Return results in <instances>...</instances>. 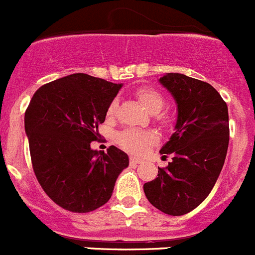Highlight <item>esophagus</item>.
I'll use <instances>...</instances> for the list:
<instances>
[{
  "label": "esophagus",
  "instance_id": "esophagus-1",
  "mask_svg": "<svg viewBox=\"0 0 255 255\" xmlns=\"http://www.w3.org/2000/svg\"><path fill=\"white\" fill-rule=\"evenodd\" d=\"M142 158L140 157H136V156H130V162L131 163H141L142 162Z\"/></svg>",
  "mask_w": 255,
  "mask_h": 255
}]
</instances>
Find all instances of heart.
<instances>
[{
	"label": "heart",
	"instance_id": "b5f03b06",
	"mask_svg": "<svg viewBox=\"0 0 255 255\" xmlns=\"http://www.w3.org/2000/svg\"><path fill=\"white\" fill-rule=\"evenodd\" d=\"M136 97L140 100L142 107L148 113H151V114H157L163 108V104H165V99H163L162 95L158 92H156L155 89H152V88H140L136 92ZM117 108L118 102L117 100H113L110 103L109 108H108V117H113L115 114V112H117ZM153 138L155 137H153L152 133L147 132V131L128 128V130L119 133V136H118V142H119V145L124 150L130 151V152L133 153H142L151 145Z\"/></svg>",
	"mask_w": 255,
	"mask_h": 255
}]
</instances>
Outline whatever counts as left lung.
<instances>
[{"label":"left lung","mask_w":255,"mask_h":255,"mask_svg":"<svg viewBox=\"0 0 255 255\" xmlns=\"http://www.w3.org/2000/svg\"><path fill=\"white\" fill-rule=\"evenodd\" d=\"M158 83L172 95L177 119L160 153L172 155L157 177L143 185L152 206L182 216L207 198L226 160L229 141L228 108L208 83L180 73H166Z\"/></svg>","instance_id":"left-lung-1"}]
</instances>
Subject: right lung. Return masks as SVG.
I'll use <instances>...</instances> for the list:
<instances>
[{
  "label": "right lung",
  "mask_w": 255,
  "mask_h": 255,
  "mask_svg": "<svg viewBox=\"0 0 255 255\" xmlns=\"http://www.w3.org/2000/svg\"><path fill=\"white\" fill-rule=\"evenodd\" d=\"M123 84L75 73L39 88L24 114L32 165L44 192L70 212L110 200L128 156L115 146L93 150L108 108Z\"/></svg>",
  "instance_id": "1"
}]
</instances>
